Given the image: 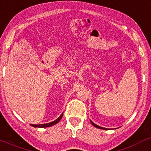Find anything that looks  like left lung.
<instances>
[{"label": "left lung", "instance_id": "8db88e82", "mask_svg": "<svg viewBox=\"0 0 151 151\" xmlns=\"http://www.w3.org/2000/svg\"><path fill=\"white\" fill-rule=\"evenodd\" d=\"M91 123H92V125L93 126H94L95 127H96V128H99V129H103V130H108V128H103V127H101V126H98V125H96V124H95V123H93V122H92L91 121Z\"/></svg>", "mask_w": 151, "mask_h": 151}]
</instances>
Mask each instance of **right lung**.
Listing matches in <instances>:
<instances>
[{"instance_id": "1", "label": "right lung", "mask_w": 151, "mask_h": 151, "mask_svg": "<svg viewBox=\"0 0 151 151\" xmlns=\"http://www.w3.org/2000/svg\"><path fill=\"white\" fill-rule=\"evenodd\" d=\"M63 115V113L62 114L60 115V116H59L56 120H55V121H53V122H50V123H44V124H38V125L30 124V126H33V127H35V128H47V127H50L52 126H54V125H55L56 123H58L59 121H60V120L62 118Z\"/></svg>"}]
</instances>
